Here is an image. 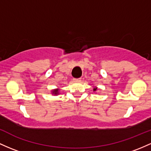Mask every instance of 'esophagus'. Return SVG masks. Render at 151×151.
Listing matches in <instances>:
<instances>
[{"mask_svg":"<svg viewBox=\"0 0 151 151\" xmlns=\"http://www.w3.org/2000/svg\"><path fill=\"white\" fill-rule=\"evenodd\" d=\"M81 80H82V78H74V81L76 82H81Z\"/></svg>","mask_w":151,"mask_h":151,"instance_id":"34e87169","label":"esophagus"}]
</instances>
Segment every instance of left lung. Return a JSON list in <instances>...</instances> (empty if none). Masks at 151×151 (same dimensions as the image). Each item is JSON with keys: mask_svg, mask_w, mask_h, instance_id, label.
I'll use <instances>...</instances> for the list:
<instances>
[{"mask_svg": "<svg viewBox=\"0 0 151 151\" xmlns=\"http://www.w3.org/2000/svg\"><path fill=\"white\" fill-rule=\"evenodd\" d=\"M96 89H97V88H94V89H93V90H94V91H95V90H96Z\"/></svg>", "mask_w": 151, "mask_h": 151, "instance_id": "obj_1", "label": "left lung"}]
</instances>
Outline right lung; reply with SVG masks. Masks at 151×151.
I'll list each match as a JSON object with an SVG mask.
<instances>
[{
  "label": "right lung",
  "instance_id": "right-lung-1",
  "mask_svg": "<svg viewBox=\"0 0 151 151\" xmlns=\"http://www.w3.org/2000/svg\"><path fill=\"white\" fill-rule=\"evenodd\" d=\"M52 92L54 94H59V89H54V90L52 91Z\"/></svg>",
  "mask_w": 151,
  "mask_h": 151
}]
</instances>
